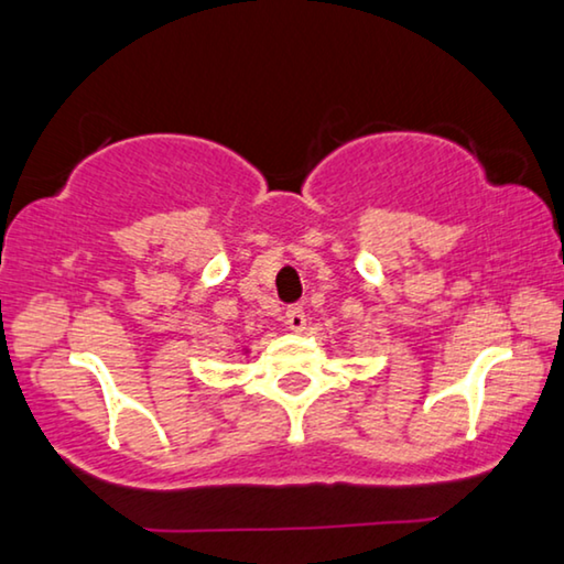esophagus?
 <instances>
[{"label":"esophagus","mask_w":564,"mask_h":564,"mask_svg":"<svg viewBox=\"0 0 564 564\" xmlns=\"http://www.w3.org/2000/svg\"><path fill=\"white\" fill-rule=\"evenodd\" d=\"M285 324H289V329H293V332H304L306 329L304 308H301L299 304L285 308Z\"/></svg>","instance_id":"esophagus-1"}]
</instances>
